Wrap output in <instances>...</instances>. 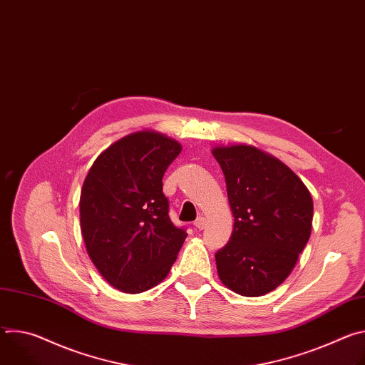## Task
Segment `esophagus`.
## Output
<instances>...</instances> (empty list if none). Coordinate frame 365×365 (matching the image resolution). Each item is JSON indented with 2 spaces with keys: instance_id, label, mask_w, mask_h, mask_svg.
<instances>
[{
  "instance_id": "obj_1",
  "label": "esophagus",
  "mask_w": 365,
  "mask_h": 365,
  "mask_svg": "<svg viewBox=\"0 0 365 365\" xmlns=\"http://www.w3.org/2000/svg\"><path fill=\"white\" fill-rule=\"evenodd\" d=\"M193 225H195L199 231H202V230L205 228V225H206V224H205V218H203V217H197V220L193 222Z\"/></svg>"
}]
</instances>
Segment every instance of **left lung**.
Masks as SVG:
<instances>
[{"label":"left lung","mask_w":365,"mask_h":365,"mask_svg":"<svg viewBox=\"0 0 365 365\" xmlns=\"http://www.w3.org/2000/svg\"><path fill=\"white\" fill-rule=\"evenodd\" d=\"M234 215L230 241L215 254L221 282L257 297L279 287L309 241L314 200L296 173L254 145L212 148Z\"/></svg>","instance_id":"obj_1"}]
</instances>
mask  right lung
<instances>
[{"instance_id":"add662e5","label":"right lung","mask_w":365,"mask_h":365,"mask_svg":"<svg viewBox=\"0 0 365 365\" xmlns=\"http://www.w3.org/2000/svg\"><path fill=\"white\" fill-rule=\"evenodd\" d=\"M182 145L158 131L131 133L91 166L79 200L92 263L113 287L135 294L162 283L187 237L169 218L163 175Z\"/></svg>"}]
</instances>
